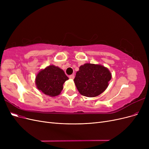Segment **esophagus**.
<instances>
[{"label": "esophagus", "instance_id": "obj_1", "mask_svg": "<svg viewBox=\"0 0 149 149\" xmlns=\"http://www.w3.org/2000/svg\"><path fill=\"white\" fill-rule=\"evenodd\" d=\"M70 78L71 79H73L74 78V74H71V75H70Z\"/></svg>", "mask_w": 149, "mask_h": 149}]
</instances>
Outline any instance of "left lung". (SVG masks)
I'll use <instances>...</instances> for the list:
<instances>
[{"mask_svg":"<svg viewBox=\"0 0 149 149\" xmlns=\"http://www.w3.org/2000/svg\"><path fill=\"white\" fill-rule=\"evenodd\" d=\"M111 79L110 71L104 66L86 63L76 72L74 81L83 96L96 97L105 91Z\"/></svg>","mask_w":149,"mask_h":149,"instance_id":"obj_1","label":"left lung"}]
</instances>
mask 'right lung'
Returning a JSON list of instances; mask_svg holds the SVG:
<instances>
[{
	"label": "right lung",
	"mask_w": 149,
	"mask_h": 149,
	"mask_svg": "<svg viewBox=\"0 0 149 149\" xmlns=\"http://www.w3.org/2000/svg\"><path fill=\"white\" fill-rule=\"evenodd\" d=\"M68 79L63 70L54 65L47 67L40 71L36 77L37 88L45 94L56 96L63 88L64 83Z\"/></svg>",
	"instance_id": "obj_1"
}]
</instances>
